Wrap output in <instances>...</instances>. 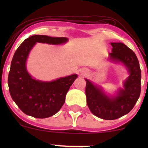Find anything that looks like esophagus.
I'll return each instance as SVG.
<instances>
[{
  "label": "esophagus",
  "mask_w": 148,
  "mask_h": 148,
  "mask_svg": "<svg viewBox=\"0 0 148 148\" xmlns=\"http://www.w3.org/2000/svg\"><path fill=\"white\" fill-rule=\"evenodd\" d=\"M81 73L82 74H87V73H88V70H86V69H84V70L81 71Z\"/></svg>",
  "instance_id": "esophagus-1"
}]
</instances>
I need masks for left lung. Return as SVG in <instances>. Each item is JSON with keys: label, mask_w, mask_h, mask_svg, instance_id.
Returning a JSON list of instances; mask_svg holds the SVG:
<instances>
[{"label": "left lung", "mask_w": 148, "mask_h": 148, "mask_svg": "<svg viewBox=\"0 0 148 148\" xmlns=\"http://www.w3.org/2000/svg\"><path fill=\"white\" fill-rule=\"evenodd\" d=\"M113 47L109 60L122 63L129 75L124 81V88H119L115 95H108L102 88L85 79L88 106L92 114L103 120H115L132 111L140 94L141 72L136 56L121 42H111Z\"/></svg>", "instance_id": "8db88e82"}]
</instances>
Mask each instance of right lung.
<instances>
[{"mask_svg": "<svg viewBox=\"0 0 148 148\" xmlns=\"http://www.w3.org/2000/svg\"><path fill=\"white\" fill-rule=\"evenodd\" d=\"M68 41L67 37L35 35L25 40L14 53L8 75V86L13 101L25 114L46 118L60 111L69 88L77 74L59 78L52 81L33 79L26 68V60L37 42L58 45Z\"/></svg>", "mask_w": 148, "mask_h": 148, "instance_id": "1", "label": "right lung"}]
</instances>
